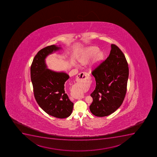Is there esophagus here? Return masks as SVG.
<instances>
[{
  "instance_id": "esophagus-1",
  "label": "esophagus",
  "mask_w": 157,
  "mask_h": 157,
  "mask_svg": "<svg viewBox=\"0 0 157 157\" xmlns=\"http://www.w3.org/2000/svg\"><path fill=\"white\" fill-rule=\"evenodd\" d=\"M88 74L86 72H81L78 75L77 77V81L79 82H86L88 80ZM84 96L83 95L80 96L78 97H76L77 99H80L84 98Z\"/></svg>"
}]
</instances>
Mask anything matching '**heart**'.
Wrapping results in <instances>:
<instances>
[{"label": "heart", "instance_id": "obj_1", "mask_svg": "<svg viewBox=\"0 0 157 157\" xmlns=\"http://www.w3.org/2000/svg\"><path fill=\"white\" fill-rule=\"evenodd\" d=\"M98 51H99V49L96 47H91L88 48L85 51L84 54L79 57L78 58V61L82 64H86L96 53L97 54L94 56V59L91 64V67H95L100 62L101 60H102L103 58V53L101 52H98ZM97 52L98 53H97ZM84 91H85L84 89H81L79 90L77 96H81L82 93L84 92Z\"/></svg>", "mask_w": 157, "mask_h": 157}]
</instances>
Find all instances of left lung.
<instances>
[{"label":"left lung","instance_id":"8db88e82","mask_svg":"<svg viewBox=\"0 0 157 157\" xmlns=\"http://www.w3.org/2000/svg\"><path fill=\"white\" fill-rule=\"evenodd\" d=\"M109 57L92 71L95 78V89L91 94L90 110L102 117L114 113L124 100L129 76L126 58L119 47L111 44Z\"/></svg>","mask_w":157,"mask_h":157}]
</instances>
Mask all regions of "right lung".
I'll use <instances>...</instances> for the list:
<instances>
[{"instance_id":"1","label":"right lung","mask_w":157,"mask_h":157,"mask_svg":"<svg viewBox=\"0 0 157 157\" xmlns=\"http://www.w3.org/2000/svg\"><path fill=\"white\" fill-rule=\"evenodd\" d=\"M55 45L48 46L35 55L30 68L34 95L43 110L59 119L71 116L73 103L66 92L69 85H64L69 76L65 72H55L47 68L45 59L48 55L60 49Z\"/></svg>"}]
</instances>
